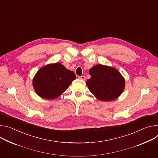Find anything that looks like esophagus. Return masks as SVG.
I'll return each mask as SVG.
<instances>
[{
    "mask_svg": "<svg viewBox=\"0 0 158 158\" xmlns=\"http://www.w3.org/2000/svg\"><path fill=\"white\" fill-rule=\"evenodd\" d=\"M79 79H81V80H82V81H85V77L84 76H81L79 77Z\"/></svg>",
    "mask_w": 158,
    "mask_h": 158,
    "instance_id": "1",
    "label": "esophagus"
}]
</instances>
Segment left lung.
I'll list each match as a JSON object with an SVG mask.
<instances>
[{"label": "left lung", "mask_w": 158, "mask_h": 158, "mask_svg": "<svg viewBox=\"0 0 158 158\" xmlns=\"http://www.w3.org/2000/svg\"><path fill=\"white\" fill-rule=\"evenodd\" d=\"M89 73L91 78L86 81V85L99 101H113L124 91L125 81L117 69L97 64L89 69Z\"/></svg>", "instance_id": "left-lung-1"}]
</instances>
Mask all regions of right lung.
Returning <instances> with one entry per match:
<instances>
[{
	"label": "right lung",
	"instance_id": "obj_1",
	"mask_svg": "<svg viewBox=\"0 0 158 158\" xmlns=\"http://www.w3.org/2000/svg\"><path fill=\"white\" fill-rule=\"evenodd\" d=\"M76 76L61 63L47 64L40 68L33 79L36 93L45 99H53L62 94Z\"/></svg>",
	"mask_w": 158,
	"mask_h": 158
}]
</instances>
